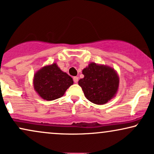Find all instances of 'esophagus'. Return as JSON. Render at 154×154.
<instances>
[{"label": "esophagus", "instance_id": "obj_1", "mask_svg": "<svg viewBox=\"0 0 154 154\" xmlns=\"http://www.w3.org/2000/svg\"><path fill=\"white\" fill-rule=\"evenodd\" d=\"M73 79V81L75 83H78V81H79V78H78L77 76H74Z\"/></svg>", "mask_w": 154, "mask_h": 154}]
</instances>
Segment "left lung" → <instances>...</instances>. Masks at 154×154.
I'll list each match as a JSON object with an SVG mask.
<instances>
[{
    "label": "left lung",
    "instance_id": "1",
    "mask_svg": "<svg viewBox=\"0 0 154 154\" xmlns=\"http://www.w3.org/2000/svg\"><path fill=\"white\" fill-rule=\"evenodd\" d=\"M83 79L79 81L86 98L98 105H103L115 97L119 86V77L114 68L90 63L83 68Z\"/></svg>",
    "mask_w": 154,
    "mask_h": 154
}]
</instances>
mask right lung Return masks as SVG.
Listing matches in <instances>:
<instances>
[{
    "instance_id": "obj_1",
    "label": "right lung",
    "mask_w": 154,
    "mask_h": 154,
    "mask_svg": "<svg viewBox=\"0 0 154 154\" xmlns=\"http://www.w3.org/2000/svg\"><path fill=\"white\" fill-rule=\"evenodd\" d=\"M33 83L34 90L40 97L49 101L62 97L73 84V81L54 63L37 71L34 74Z\"/></svg>"
}]
</instances>
